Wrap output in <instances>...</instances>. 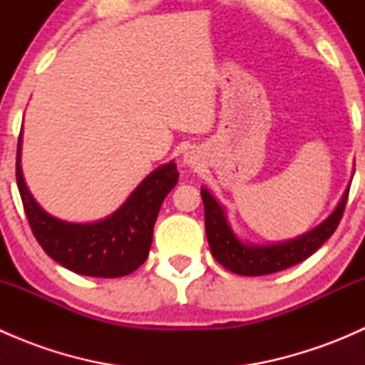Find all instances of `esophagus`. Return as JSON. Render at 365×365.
Returning a JSON list of instances; mask_svg holds the SVG:
<instances>
[{
  "instance_id": "1",
  "label": "esophagus",
  "mask_w": 365,
  "mask_h": 365,
  "mask_svg": "<svg viewBox=\"0 0 365 365\" xmlns=\"http://www.w3.org/2000/svg\"><path fill=\"white\" fill-rule=\"evenodd\" d=\"M183 162H185L189 168H196L200 164V155L196 153V150H189V152L183 153Z\"/></svg>"
}]
</instances>
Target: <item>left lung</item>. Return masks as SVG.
<instances>
[{
	"mask_svg": "<svg viewBox=\"0 0 365 365\" xmlns=\"http://www.w3.org/2000/svg\"><path fill=\"white\" fill-rule=\"evenodd\" d=\"M348 194L349 185L334 212L307 233L275 244H251L244 242L235 233L233 226L227 220L226 208L213 197L206 187H201V197L205 205V230L210 251L224 268L238 275L256 277V275H268L284 270L307 259L332 237L341 222Z\"/></svg>",
	"mask_w": 365,
	"mask_h": 365,
	"instance_id": "obj_1",
	"label": "left lung"
}]
</instances>
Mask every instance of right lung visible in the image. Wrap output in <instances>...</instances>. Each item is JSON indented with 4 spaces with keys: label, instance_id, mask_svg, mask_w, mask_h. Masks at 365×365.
<instances>
[{
    "label": "right lung",
    "instance_id": "1",
    "mask_svg": "<svg viewBox=\"0 0 365 365\" xmlns=\"http://www.w3.org/2000/svg\"><path fill=\"white\" fill-rule=\"evenodd\" d=\"M23 132L17 145V187L36 242L49 257L88 277H123L138 270L152 247L153 226L164 197L178 183L175 160L153 169L111 215L95 222H68L42 208L24 182Z\"/></svg>",
    "mask_w": 365,
    "mask_h": 365
}]
</instances>
